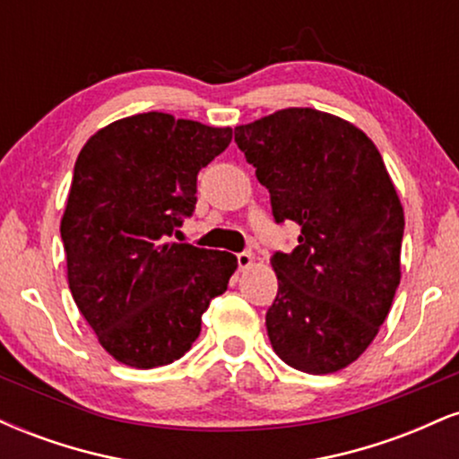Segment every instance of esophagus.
<instances>
[{
    "label": "esophagus",
    "mask_w": 459,
    "mask_h": 459,
    "mask_svg": "<svg viewBox=\"0 0 459 459\" xmlns=\"http://www.w3.org/2000/svg\"><path fill=\"white\" fill-rule=\"evenodd\" d=\"M252 261H255L252 252H239V255H237V265H239V270H247V267L252 265Z\"/></svg>",
    "instance_id": "obj_1"
}]
</instances>
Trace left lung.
I'll return each instance as SVG.
<instances>
[{
  "instance_id": "8db88e82",
  "label": "left lung",
  "mask_w": 459,
  "mask_h": 459,
  "mask_svg": "<svg viewBox=\"0 0 459 459\" xmlns=\"http://www.w3.org/2000/svg\"><path fill=\"white\" fill-rule=\"evenodd\" d=\"M235 142L270 189L276 222L299 224L276 252L278 293L265 315L273 351L325 376L371 345L402 281L403 207L365 131L313 108H287L235 127Z\"/></svg>"
}]
</instances>
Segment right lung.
<instances>
[{
    "label": "right lung",
    "instance_id": "1",
    "mask_svg": "<svg viewBox=\"0 0 459 459\" xmlns=\"http://www.w3.org/2000/svg\"><path fill=\"white\" fill-rule=\"evenodd\" d=\"M230 140V127L146 112L99 129L79 151L60 222L68 289L114 360H178L229 287L237 256L170 235L194 212L200 168Z\"/></svg>",
    "mask_w": 459,
    "mask_h": 459
}]
</instances>
